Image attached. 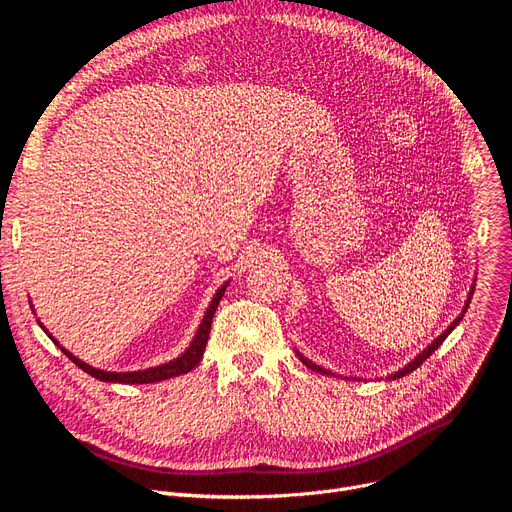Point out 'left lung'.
<instances>
[{"mask_svg": "<svg viewBox=\"0 0 512 512\" xmlns=\"http://www.w3.org/2000/svg\"><path fill=\"white\" fill-rule=\"evenodd\" d=\"M471 297H473V286H471V292H469V299H467V303H465V307H463V313H461L459 317H456V319L452 321V324H450V326H448V328H446V330H444V332H442V334H440V336H438V338H436L432 344H429L423 353H419V355H417V357H415V359H413L409 365H405V367H402V369H398L396 373H392V375H390V380H396V378H402V375L411 373L413 369H417V367H419V365H421V363H423V361H425L429 355H432V353L436 351V348H438V346H440V344H442V342L448 338V334H450V332H452L456 326H459V321L463 319V315H465V311H467V307H469V303H471ZM297 357L303 361V365H305V367H309V369H311V371H315V373L334 375L332 371H328V369H324V367H319V365H315L313 361H309L307 357H303L299 351H297Z\"/></svg>", "mask_w": 512, "mask_h": 512, "instance_id": "1", "label": "left lung"}]
</instances>
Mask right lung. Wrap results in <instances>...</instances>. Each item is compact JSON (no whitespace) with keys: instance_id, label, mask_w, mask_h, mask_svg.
<instances>
[{"instance_id":"obj_1","label":"right lung","mask_w":512,"mask_h":512,"mask_svg":"<svg viewBox=\"0 0 512 512\" xmlns=\"http://www.w3.org/2000/svg\"><path fill=\"white\" fill-rule=\"evenodd\" d=\"M226 286H228V282H226L218 292H215V297L211 299V303H209V307H207V311H205V315H203V319H201L199 330H197L193 342L188 344L186 351H184L180 357H176L174 361H168V363L157 365V367H149V369H143V371H120V373H116V371L95 369V367L87 365L85 361L76 359L72 353H68L66 348L60 346V342L45 330V326L41 324V321H39V319H37V321H39V326L45 330V334L62 348V353H64L72 363H76L80 369L87 371L89 375H93V378H97V380H101V382H114V384H155V382H164V380L176 378V375L188 373L193 367H197V363L203 359L205 344H207L209 330H211V321H213V313H215V309H218V305H220V301H222V297H224Z\"/></svg>"}]
</instances>
